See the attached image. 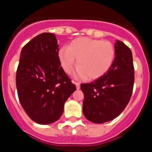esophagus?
I'll return each instance as SVG.
<instances>
[{"label": "esophagus", "instance_id": "1", "mask_svg": "<svg viewBox=\"0 0 152 152\" xmlns=\"http://www.w3.org/2000/svg\"><path fill=\"white\" fill-rule=\"evenodd\" d=\"M73 83H75V85H76V88H77V89H80V83L78 82H75V81H73Z\"/></svg>", "mask_w": 152, "mask_h": 152}]
</instances>
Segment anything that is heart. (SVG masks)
<instances>
[{"label": "heart", "mask_w": 152, "mask_h": 152, "mask_svg": "<svg viewBox=\"0 0 152 152\" xmlns=\"http://www.w3.org/2000/svg\"><path fill=\"white\" fill-rule=\"evenodd\" d=\"M115 56V48L110 42L87 37L75 39L58 51V59L65 73H72L77 63L76 76L89 80L105 75L112 67Z\"/></svg>", "instance_id": "1"}]
</instances>
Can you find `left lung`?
I'll list each match as a JSON object with an SVG mask.
<instances>
[{
	"instance_id": "1",
	"label": "left lung",
	"mask_w": 152,
	"mask_h": 152,
	"mask_svg": "<svg viewBox=\"0 0 152 152\" xmlns=\"http://www.w3.org/2000/svg\"><path fill=\"white\" fill-rule=\"evenodd\" d=\"M115 51L113 64L105 75L91 83L80 84L84 96L83 113L92 123H103L117 117L132 94L135 70L131 49L117 40Z\"/></svg>"
}]
</instances>
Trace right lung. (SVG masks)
<instances>
[{"instance_id":"add662e5","label":"right lung","mask_w":152,"mask_h":152,"mask_svg":"<svg viewBox=\"0 0 152 152\" xmlns=\"http://www.w3.org/2000/svg\"><path fill=\"white\" fill-rule=\"evenodd\" d=\"M56 35L43 33L23 47L16 75L19 100L29 118L42 125L61 117L76 86L61 68Z\"/></svg>"}]
</instances>
